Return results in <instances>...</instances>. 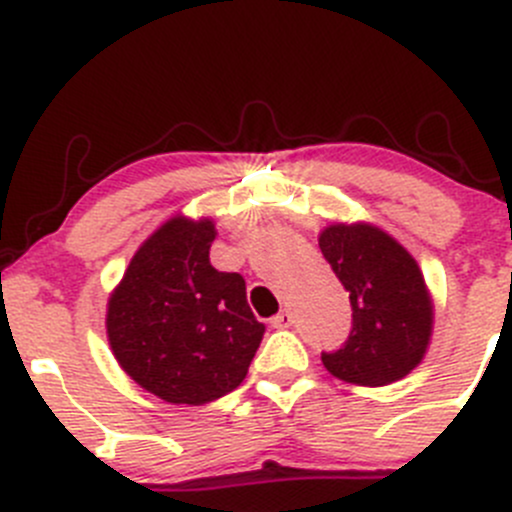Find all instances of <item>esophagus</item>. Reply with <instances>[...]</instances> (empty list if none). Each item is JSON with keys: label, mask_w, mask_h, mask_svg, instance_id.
<instances>
[{"label": "esophagus", "mask_w": 512, "mask_h": 512, "mask_svg": "<svg viewBox=\"0 0 512 512\" xmlns=\"http://www.w3.org/2000/svg\"><path fill=\"white\" fill-rule=\"evenodd\" d=\"M272 327H275V329L292 327V312H289V309H282V312L277 314V317H272Z\"/></svg>", "instance_id": "esophagus-1"}]
</instances>
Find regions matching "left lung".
<instances>
[{
	"label": "left lung",
	"mask_w": 512,
	"mask_h": 512,
	"mask_svg": "<svg viewBox=\"0 0 512 512\" xmlns=\"http://www.w3.org/2000/svg\"><path fill=\"white\" fill-rule=\"evenodd\" d=\"M319 250L352 302V334L322 364L356 386H386L421 364L433 332V299L399 240L371 223H334Z\"/></svg>",
	"instance_id": "1"
}]
</instances>
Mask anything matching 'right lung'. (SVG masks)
I'll list each match as a JSON object with an SVG mask.
<instances>
[{
  "mask_svg": "<svg viewBox=\"0 0 512 512\" xmlns=\"http://www.w3.org/2000/svg\"><path fill=\"white\" fill-rule=\"evenodd\" d=\"M215 223L165 220L108 294L106 337L121 369L168 404L203 406L245 381L265 334L245 280L210 265Z\"/></svg>",
  "mask_w": 512,
  "mask_h": 512,
  "instance_id": "add662e5",
  "label": "right lung"
}]
</instances>
